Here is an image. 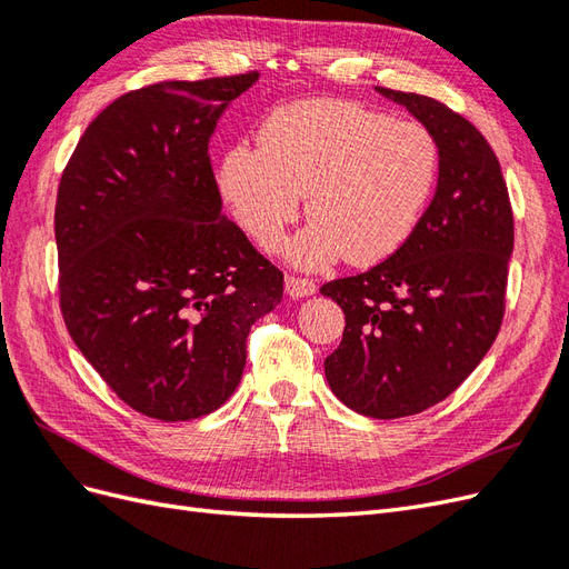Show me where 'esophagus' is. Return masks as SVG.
I'll return each mask as SVG.
<instances>
[{
  "label": "esophagus",
  "instance_id": "obj_1",
  "mask_svg": "<svg viewBox=\"0 0 569 569\" xmlns=\"http://www.w3.org/2000/svg\"><path fill=\"white\" fill-rule=\"evenodd\" d=\"M284 289H287V295L291 299H299V297L316 295L318 284L313 280H308V278H299V274H287V278H284Z\"/></svg>",
  "mask_w": 569,
  "mask_h": 569
}]
</instances>
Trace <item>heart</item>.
<instances>
[{
	"mask_svg": "<svg viewBox=\"0 0 569 569\" xmlns=\"http://www.w3.org/2000/svg\"><path fill=\"white\" fill-rule=\"evenodd\" d=\"M441 151L420 123L341 99H308L274 111L261 147L234 144L220 189L258 244L272 249L306 211L313 218L289 247L291 261L320 268L339 256L375 266L399 251L435 197Z\"/></svg>",
	"mask_w": 569,
	"mask_h": 569,
	"instance_id": "heart-1",
	"label": "heart"
}]
</instances>
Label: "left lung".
I'll use <instances>...</instances> for the list:
<instances>
[{
	"label": "left lung",
	"mask_w": 569,
	"mask_h": 569,
	"mask_svg": "<svg viewBox=\"0 0 569 569\" xmlns=\"http://www.w3.org/2000/svg\"><path fill=\"white\" fill-rule=\"evenodd\" d=\"M435 134L441 170L408 242L320 291L347 318L325 377L360 416L393 420L437 406L487 356L506 313L515 222L493 149L441 101L377 88Z\"/></svg>",
	"instance_id": "obj_1"
}]
</instances>
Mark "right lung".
Masks as SVG:
<instances>
[{"label": "right lung", "mask_w": 569, "mask_h": 569, "mask_svg": "<svg viewBox=\"0 0 569 569\" xmlns=\"http://www.w3.org/2000/svg\"><path fill=\"white\" fill-rule=\"evenodd\" d=\"M256 71L132 90L82 132L59 182V306L101 380L147 418L209 416L242 380L284 274L220 216L209 140Z\"/></svg>", "instance_id": "right-lung-1"}]
</instances>
